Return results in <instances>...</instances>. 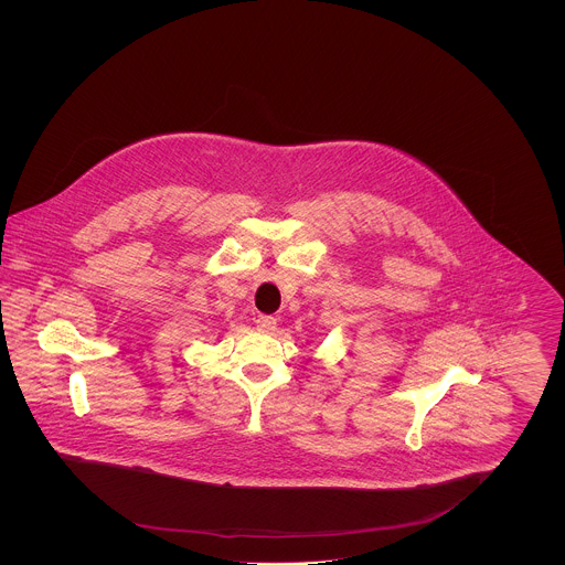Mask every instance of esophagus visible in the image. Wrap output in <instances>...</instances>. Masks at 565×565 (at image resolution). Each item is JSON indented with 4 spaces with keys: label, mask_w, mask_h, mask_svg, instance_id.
Here are the masks:
<instances>
[{
    "label": "esophagus",
    "mask_w": 565,
    "mask_h": 565,
    "mask_svg": "<svg viewBox=\"0 0 565 565\" xmlns=\"http://www.w3.org/2000/svg\"><path fill=\"white\" fill-rule=\"evenodd\" d=\"M258 328L260 330H265V332H270V330H275V326H277V320L275 318H270V316H258Z\"/></svg>",
    "instance_id": "obj_1"
}]
</instances>
